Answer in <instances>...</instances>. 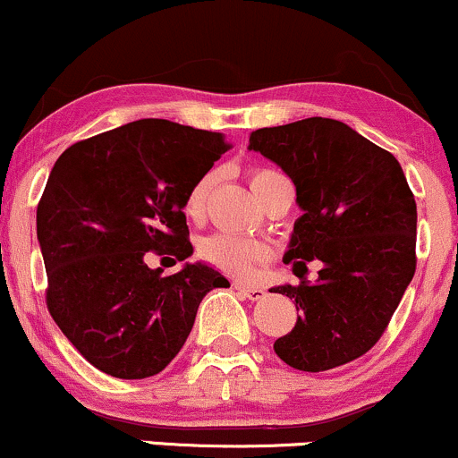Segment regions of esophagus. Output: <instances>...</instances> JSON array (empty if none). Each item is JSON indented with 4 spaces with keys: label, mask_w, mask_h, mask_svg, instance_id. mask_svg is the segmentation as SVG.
Returning a JSON list of instances; mask_svg holds the SVG:
<instances>
[{
    "label": "esophagus",
    "mask_w": 458,
    "mask_h": 458,
    "mask_svg": "<svg viewBox=\"0 0 458 458\" xmlns=\"http://www.w3.org/2000/svg\"><path fill=\"white\" fill-rule=\"evenodd\" d=\"M236 291L241 293V295H245L250 301H259V299L265 297V288H259V286H245V284H234Z\"/></svg>",
    "instance_id": "esophagus-1"
}]
</instances>
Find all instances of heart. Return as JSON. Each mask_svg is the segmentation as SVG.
Listing matches in <instances>:
<instances>
[{"label":"heart","instance_id":"heart-1","mask_svg":"<svg viewBox=\"0 0 458 458\" xmlns=\"http://www.w3.org/2000/svg\"><path fill=\"white\" fill-rule=\"evenodd\" d=\"M277 176L282 174H277L276 170H269V167H256V170L250 172L251 189L256 193L262 185H267V182ZM213 185L215 172H207V174H202L193 182L185 196V204H182L187 217L198 219L204 213V204H207V198L211 193ZM199 254H202L204 260L211 262L213 267L228 273V276L247 280V277L254 276L256 267L271 259V247L265 241L250 239V236L213 234L202 241Z\"/></svg>","mask_w":458,"mask_h":458}]
</instances>
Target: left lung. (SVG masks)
<instances>
[{
  "label": "left lung",
  "instance_id": "obj_1",
  "mask_svg": "<svg viewBox=\"0 0 458 458\" xmlns=\"http://www.w3.org/2000/svg\"><path fill=\"white\" fill-rule=\"evenodd\" d=\"M250 150L291 176L303 211L284 254L301 284L271 288L299 317L273 349L297 370L349 364L377 344L415 273L418 211L401 163L331 118L259 129ZM310 259L324 262L317 283L302 277Z\"/></svg>",
  "mask_w": 458,
  "mask_h": 458
}]
</instances>
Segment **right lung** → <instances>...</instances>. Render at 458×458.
Returning a JSON list of instances; mask_svg holds the SVG:
<instances>
[{
	"label": "right lung",
	"instance_id": "right-lung-1",
	"mask_svg": "<svg viewBox=\"0 0 458 458\" xmlns=\"http://www.w3.org/2000/svg\"><path fill=\"white\" fill-rule=\"evenodd\" d=\"M228 148L222 133L146 118L77 141L55 161L36 211L47 308L98 370L118 379L161 372L204 295L230 286L202 262L167 277L146 265V251L193 254L182 204Z\"/></svg>",
	"mask_w": 458,
	"mask_h": 458
}]
</instances>
